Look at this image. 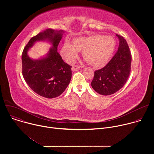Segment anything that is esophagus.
<instances>
[{
	"label": "esophagus",
	"instance_id": "obj_1",
	"mask_svg": "<svg viewBox=\"0 0 154 154\" xmlns=\"http://www.w3.org/2000/svg\"><path fill=\"white\" fill-rule=\"evenodd\" d=\"M80 69V66H75V65L72 66V71H74V72L77 71L79 70Z\"/></svg>",
	"mask_w": 154,
	"mask_h": 154
}]
</instances>
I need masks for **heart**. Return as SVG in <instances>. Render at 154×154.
I'll return each instance as SVG.
<instances>
[{"label":"heart","instance_id":"1","mask_svg":"<svg viewBox=\"0 0 154 154\" xmlns=\"http://www.w3.org/2000/svg\"><path fill=\"white\" fill-rule=\"evenodd\" d=\"M116 47V41L112 36L92 35L79 37L72 41V45L65 42L60 54L69 64L74 63L79 52L82 51L83 57L95 68H100L111 58Z\"/></svg>","mask_w":154,"mask_h":154}]
</instances>
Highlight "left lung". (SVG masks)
<instances>
[{"mask_svg":"<svg viewBox=\"0 0 154 154\" xmlns=\"http://www.w3.org/2000/svg\"><path fill=\"white\" fill-rule=\"evenodd\" d=\"M118 50L103 68L94 72L91 86L97 93L111 95L123 87L130 73L131 56L126 40L119 35Z\"/></svg>","mask_w":154,"mask_h":154,"instance_id":"left-lung-1","label":"left lung"}]
</instances>
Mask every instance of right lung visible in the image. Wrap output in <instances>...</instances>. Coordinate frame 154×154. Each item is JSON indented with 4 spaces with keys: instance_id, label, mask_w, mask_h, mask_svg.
<instances>
[{
    "instance_id": "obj_1",
    "label": "right lung",
    "mask_w": 154,
    "mask_h": 154,
    "mask_svg": "<svg viewBox=\"0 0 154 154\" xmlns=\"http://www.w3.org/2000/svg\"><path fill=\"white\" fill-rule=\"evenodd\" d=\"M64 32L52 29L32 38L22 55L23 75L30 88L41 96L57 97L66 89L72 77V66L66 63L57 51ZM46 41L52 46L45 56L35 60L28 55V50L36 42Z\"/></svg>"
}]
</instances>
